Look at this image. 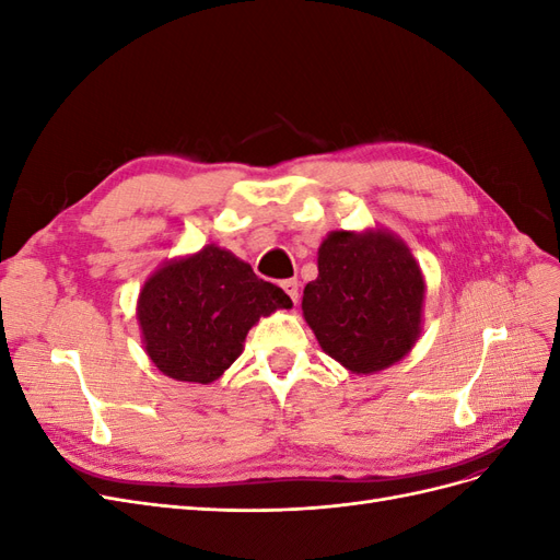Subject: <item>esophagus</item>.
<instances>
[{"instance_id":"obj_1","label":"esophagus","mask_w":560,"mask_h":560,"mask_svg":"<svg viewBox=\"0 0 560 560\" xmlns=\"http://www.w3.org/2000/svg\"><path fill=\"white\" fill-rule=\"evenodd\" d=\"M282 290L290 294V299L296 303L299 301V282L296 280H284L282 282Z\"/></svg>"}]
</instances>
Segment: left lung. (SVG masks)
Returning a JSON list of instances; mask_svg holds the SVG:
<instances>
[{
  "label": "left lung",
  "mask_w": 560,
  "mask_h": 560,
  "mask_svg": "<svg viewBox=\"0 0 560 560\" xmlns=\"http://www.w3.org/2000/svg\"><path fill=\"white\" fill-rule=\"evenodd\" d=\"M422 303L425 278L409 245L376 226L327 233L301 311L319 348L352 374L366 376L413 350Z\"/></svg>",
  "instance_id": "obj_1"
}]
</instances>
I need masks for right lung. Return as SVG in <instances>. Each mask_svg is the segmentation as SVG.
<instances>
[{"mask_svg": "<svg viewBox=\"0 0 560 560\" xmlns=\"http://www.w3.org/2000/svg\"><path fill=\"white\" fill-rule=\"evenodd\" d=\"M292 308L280 287L254 276L233 252L206 245L161 264L138 296V322L149 360L182 383L217 381L241 358L259 317Z\"/></svg>", "mask_w": 560, "mask_h": 560, "instance_id": "1", "label": "right lung"}]
</instances>
